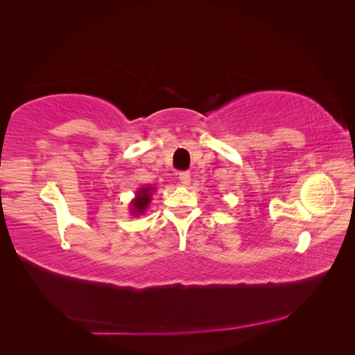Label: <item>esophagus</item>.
Listing matches in <instances>:
<instances>
[{"instance_id": "1", "label": "esophagus", "mask_w": 355, "mask_h": 355, "mask_svg": "<svg viewBox=\"0 0 355 355\" xmlns=\"http://www.w3.org/2000/svg\"><path fill=\"white\" fill-rule=\"evenodd\" d=\"M179 180H180V184L184 185V187L189 185V182H191L189 171H182V173H179Z\"/></svg>"}]
</instances>
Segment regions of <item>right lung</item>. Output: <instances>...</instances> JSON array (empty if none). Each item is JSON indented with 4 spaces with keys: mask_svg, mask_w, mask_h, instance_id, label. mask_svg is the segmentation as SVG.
I'll list each match as a JSON object with an SVG mask.
<instances>
[{
    "mask_svg": "<svg viewBox=\"0 0 355 355\" xmlns=\"http://www.w3.org/2000/svg\"><path fill=\"white\" fill-rule=\"evenodd\" d=\"M154 192H155V188L153 185L141 187L136 191V196L130 201V206H128V210H130L132 216H141V214L146 211L149 204H151Z\"/></svg>",
    "mask_w": 355,
    "mask_h": 355,
    "instance_id": "right-lung-1",
    "label": "right lung"
}]
</instances>
